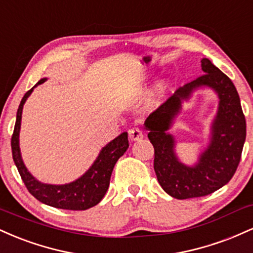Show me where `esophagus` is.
I'll use <instances>...</instances> for the list:
<instances>
[{"mask_svg":"<svg viewBox=\"0 0 253 253\" xmlns=\"http://www.w3.org/2000/svg\"><path fill=\"white\" fill-rule=\"evenodd\" d=\"M128 136L132 141H136L143 138V132L139 128H136V127H133V128L128 130Z\"/></svg>","mask_w":253,"mask_h":253,"instance_id":"esophagus-1","label":"esophagus"}]
</instances>
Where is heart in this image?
<instances>
[{
	"instance_id": "1",
	"label": "heart",
	"mask_w": 253,
	"mask_h": 253,
	"mask_svg": "<svg viewBox=\"0 0 253 253\" xmlns=\"http://www.w3.org/2000/svg\"><path fill=\"white\" fill-rule=\"evenodd\" d=\"M168 86H169V82H168V81H165V80L161 81V82L157 84V86H156L155 96L157 98H161L165 94V91H167Z\"/></svg>"
}]
</instances>
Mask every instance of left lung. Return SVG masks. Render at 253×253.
<instances>
[{"instance_id": "left-lung-1", "label": "left lung", "mask_w": 253, "mask_h": 253, "mask_svg": "<svg viewBox=\"0 0 253 253\" xmlns=\"http://www.w3.org/2000/svg\"><path fill=\"white\" fill-rule=\"evenodd\" d=\"M205 75L185 84L145 120L150 141L155 147V171L165 193L178 200L210 195L227 184L236 172L246 138V121L238 91L232 81L207 58H202ZM200 87H210L219 98L217 114L211 125L210 143L194 166L179 161L175 139L169 129Z\"/></svg>"}]
</instances>
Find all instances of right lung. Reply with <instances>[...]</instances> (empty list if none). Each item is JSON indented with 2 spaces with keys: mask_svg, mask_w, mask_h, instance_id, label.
Here are the masks:
<instances>
[{
  "mask_svg": "<svg viewBox=\"0 0 253 253\" xmlns=\"http://www.w3.org/2000/svg\"><path fill=\"white\" fill-rule=\"evenodd\" d=\"M47 78H42L31 90H28L20 102L16 113L15 127L11 136V152L20 176L24 181L28 191L45 205L54 208L69 211H85L96 206L103 196L106 195L109 187L110 176H112L114 165L118 159L128 149V134L127 132L109 141L98 153L97 158L82 176L77 179L65 184H47L42 183L34 177L27 170L22 161L20 151V128H21V118L24 104L30 95L39 84H42Z\"/></svg>",
  "mask_w": 253,
  "mask_h": 253,
  "instance_id": "1",
  "label": "right lung"
}]
</instances>
